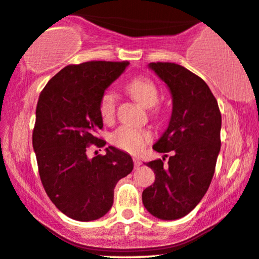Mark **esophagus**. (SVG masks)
<instances>
[{
	"instance_id": "obj_1",
	"label": "esophagus",
	"mask_w": 259,
	"mask_h": 259,
	"mask_svg": "<svg viewBox=\"0 0 259 259\" xmlns=\"http://www.w3.org/2000/svg\"><path fill=\"white\" fill-rule=\"evenodd\" d=\"M134 165H135V168H139L141 165H142V162H141V160L139 158H134Z\"/></svg>"
}]
</instances>
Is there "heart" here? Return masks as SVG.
Segmentation results:
<instances>
[{
  "instance_id": "heart-1",
  "label": "heart",
  "mask_w": 259,
  "mask_h": 259,
  "mask_svg": "<svg viewBox=\"0 0 259 259\" xmlns=\"http://www.w3.org/2000/svg\"><path fill=\"white\" fill-rule=\"evenodd\" d=\"M127 92L142 106L153 107L159 100V91L156 84L147 77H137L127 84ZM100 116L105 122L113 119L116 112V98L112 92H106L99 103ZM152 139V134L147 130L133 126H120L111 135V142L125 152L136 154L143 149Z\"/></svg>"
}]
</instances>
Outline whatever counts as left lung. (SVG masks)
I'll use <instances>...</instances> for the list:
<instances>
[{
    "mask_svg": "<svg viewBox=\"0 0 259 259\" xmlns=\"http://www.w3.org/2000/svg\"><path fill=\"white\" fill-rule=\"evenodd\" d=\"M148 68L172 96L168 126L153 149L173 154L167 165L163 158L146 163L155 182L143 190L142 202L153 217L177 220L201 202L210 185L221 148V113L208 84L186 68L162 62Z\"/></svg>",
    "mask_w": 259,
    "mask_h": 259,
    "instance_id": "8db88e82",
    "label": "left lung"
}]
</instances>
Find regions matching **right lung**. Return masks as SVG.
Segmentation results:
<instances>
[{"mask_svg": "<svg viewBox=\"0 0 259 259\" xmlns=\"http://www.w3.org/2000/svg\"><path fill=\"white\" fill-rule=\"evenodd\" d=\"M127 62L92 61L67 65L39 96L32 142L45 191L64 215L77 221L103 218L113 204L119 179L133 171L129 154L116 147L88 158V146L104 147L99 103Z\"/></svg>", "mask_w": 259, "mask_h": 259, "instance_id": "add662e5", "label": "right lung"}]
</instances>
